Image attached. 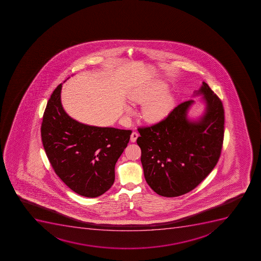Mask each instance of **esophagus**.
Returning <instances> with one entry per match:
<instances>
[{"label":"esophagus","instance_id":"obj_1","mask_svg":"<svg viewBox=\"0 0 261 261\" xmlns=\"http://www.w3.org/2000/svg\"><path fill=\"white\" fill-rule=\"evenodd\" d=\"M138 133L137 132H132V134L130 135V141L132 142H136V140L138 138Z\"/></svg>","mask_w":261,"mask_h":261}]
</instances>
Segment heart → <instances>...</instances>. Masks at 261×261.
Returning a JSON list of instances; mask_svg holds the SVG:
<instances>
[{
    "label": "heart",
    "mask_w": 261,
    "mask_h": 261,
    "mask_svg": "<svg viewBox=\"0 0 261 261\" xmlns=\"http://www.w3.org/2000/svg\"><path fill=\"white\" fill-rule=\"evenodd\" d=\"M167 89V85L158 82L147 88L132 92L129 100L135 103L143 104V117L148 122L156 123L164 120L172 111L175 100L170 93H163ZM127 114L132 113V109L129 106L125 108Z\"/></svg>",
    "instance_id": "1"
}]
</instances>
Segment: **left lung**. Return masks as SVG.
<instances>
[{
  "label": "left lung",
  "instance_id": "8db88e82",
  "mask_svg": "<svg viewBox=\"0 0 261 261\" xmlns=\"http://www.w3.org/2000/svg\"><path fill=\"white\" fill-rule=\"evenodd\" d=\"M202 95L204 108L198 117L189 116L195 100L173 110L165 120L139 128L141 161L150 188L165 197L192 191L212 171L220 158L224 139L222 102L203 82L193 97Z\"/></svg>",
  "mask_w": 261,
  "mask_h": 261
}]
</instances>
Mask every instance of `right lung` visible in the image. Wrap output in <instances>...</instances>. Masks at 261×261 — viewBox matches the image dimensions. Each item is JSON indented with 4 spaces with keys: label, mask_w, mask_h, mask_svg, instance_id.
I'll return each instance as SVG.
<instances>
[{
    "label": "right lung",
    "mask_w": 261,
    "mask_h": 261,
    "mask_svg": "<svg viewBox=\"0 0 261 261\" xmlns=\"http://www.w3.org/2000/svg\"><path fill=\"white\" fill-rule=\"evenodd\" d=\"M62 83L48 100L41 140L55 172L85 197L103 195L115 181V166L132 130L89 125L71 118L61 104Z\"/></svg>",
    "instance_id": "right-lung-1"
}]
</instances>
